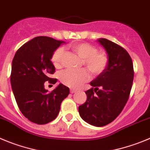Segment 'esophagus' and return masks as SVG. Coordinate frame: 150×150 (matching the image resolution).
Returning <instances> with one entry per match:
<instances>
[{
  "mask_svg": "<svg viewBox=\"0 0 150 150\" xmlns=\"http://www.w3.org/2000/svg\"><path fill=\"white\" fill-rule=\"evenodd\" d=\"M75 92H77V90H75V89H71V90H70V93H74Z\"/></svg>",
  "mask_w": 150,
  "mask_h": 150,
  "instance_id": "obj_1",
  "label": "esophagus"
}]
</instances>
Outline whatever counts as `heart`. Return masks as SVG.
I'll use <instances>...</instances> for the list:
<instances>
[{
	"label": "heart",
	"mask_w": 150,
	"mask_h": 150,
	"mask_svg": "<svg viewBox=\"0 0 150 150\" xmlns=\"http://www.w3.org/2000/svg\"><path fill=\"white\" fill-rule=\"evenodd\" d=\"M72 50L82 59V64L85 66L93 75H99L103 72L108 63L107 56L102 52H97L93 45L87 43H78L72 46ZM65 50L63 47L58 48L53 53L52 61L54 66L60 68L63 65ZM90 74L85 69L64 70L60 75V81L72 88L79 87L89 80Z\"/></svg>",
	"instance_id": "1"
}]
</instances>
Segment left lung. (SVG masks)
Masks as SVG:
<instances>
[{"mask_svg":"<svg viewBox=\"0 0 150 150\" xmlns=\"http://www.w3.org/2000/svg\"><path fill=\"white\" fill-rule=\"evenodd\" d=\"M108 55L107 67L90 82L85 92L87 101L78 107L81 117L87 123L102 127L114 121L129 99L134 78L133 63L129 53L116 43L97 40Z\"/></svg>","mask_w":150,"mask_h":150,"instance_id":"8db88e82","label":"left lung"}]
</instances>
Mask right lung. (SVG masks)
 I'll return each mask as SVG.
<instances>
[{"mask_svg": "<svg viewBox=\"0 0 150 150\" xmlns=\"http://www.w3.org/2000/svg\"><path fill=\"white\" fill-rule=\"evenodd\" d=\"M63 43L48 36H37L24 44L13 60L10 82L17 105L23 115L39 125L57 117L62 101L69 93V88L63 83L51 93L45 88V81L57 82L50 78L55 71L51 60Z\"/></svg>", "mask_w": 150, "mask_h": 150, "instance_id": "right-lung-1", "label": "right lung"}]
</instances>
